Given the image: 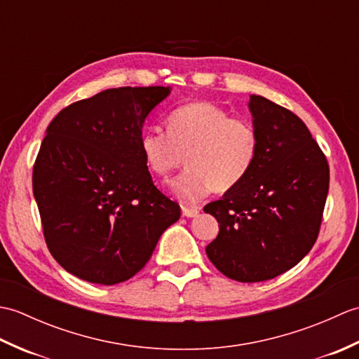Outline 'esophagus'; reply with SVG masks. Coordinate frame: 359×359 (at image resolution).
Listing matches in <instances>:
<instances>
[{"mask_svg": "<svg viewBox=\"0 0 359 359\" xmlns=\"http://www.w3.org/2000/svg\"><path fill=\"white\" fill-rule=\"evenodd\" d=\"M201 212L199 207H182V215L185 217H196Z\"/></svg>", "mask_w": 359, "mask_h": 359, "instance_id": "1", "label": "esophagus"}]
</instances>
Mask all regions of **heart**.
<instances>
[{
  "instance_id": "1",
  "label": "heart",
  "mask_w": 359,
  "mask_h": 359,
  "mask_svg": "<svg viewBox=\"0 0 359 359\" xmlns=\"http://www.w3.org/2000/svg\"><path fill=\"white\" fill-rule=\"evenodd\" d=\"M261 137L247 118L208 102L179 106L168 116V131L147 128L140 149L148 166L168 177L185 162L188 168L171 184V193L184 202H197L211 193L228 191L247 177L259 156Z\"/></svg>"
}]
</instances>
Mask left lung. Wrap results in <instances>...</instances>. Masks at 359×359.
Wrapping results in <instances>:
<instances>
[{
	"label": "left lung",
	"mask_w": 359,
	"mask_h": 359,
	"mask_svg": "<svg viewBox=\"0 0 359 359\" xmlns=\"http://www.w3.org/2000/svg\"><path fill=\"white\" fill-rule=\"evenodd\" d=\"M248 108L261 137L253 170L203 211L219 222L207 256L226 278L261 282L294 266L316 242L329 163L306 123L261 95Z\"/></svg>",
	"instance_id": "obj_1"
}]
</instances>
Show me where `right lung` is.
I'll use <instances>...</instances> for the list:
<instances>
[{
  "label": "right lung",
  "mask_w": 359,
  "mask_h": 359,
  "mask_svg": "<svg viewBox=\"0 0 359 359\" xmlns=\"http://www.w3.org/2000/svg\"><path fill=\"white\" fill-rule=\"evenodd\" d=\"M171 88H117L50 121L32 187L44 239L74 276L114 285L139 273L180 207L152 184L140 149L149 112Z\"/></svg>",
  "instance_id": "1"
}]
</instances>
